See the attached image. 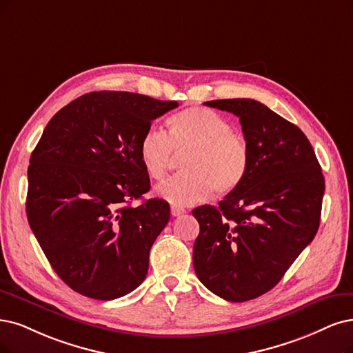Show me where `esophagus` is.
<instances>
[{
  "mask_svg": "<svg viewBox=\"0 0 353 353\" xmlns=\"http://www.w3.org/2000/svg\"><path fill=\"white\" fill-rule=\"evenodd\" d=\"M185 212H186L185 208H180V206H177V205H172V215H173V216H179V215L185 214Z\"/></svg>",
  "mask_w": 353,
  "mask_h": 353,
  "instance_id": "esophagus-1",
  "label": "esophagus"
}]
</instances>
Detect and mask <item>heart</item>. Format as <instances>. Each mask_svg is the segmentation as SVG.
I'll use <instances>...</instances> for the list:
<instances>
[{
  "label": "heart",
  "mask_w": 353,
  "mask_h": 353,
  "mask_svg": "<svg viewBox=\"0 0 353 353\" xmlns=\"http://www.w3.org/2000/svg\"><path fill=\"white\" fill-rule=\"evenodd\" d=\"M183 173L157 188L160 198L174 205H192L236 190L249 170L245 141L231 132L230 122L205 108H188L170 121V137L160 128H150L139 143V157L152 180H163L176 154H185Z\"/></svg>",
  "instance_id": "1"
}]
</instances>
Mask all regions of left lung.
Returning a JSON list of instances; mask_svg holds the SVG:
<instances>
[{
  "label": "left lung",
  "instance_id": "obj_1",
  "mask_svg": "<svg viewBox=\"0 0 353 353\" xmlns=\"http://www.w3.org/2000/svg\"><path fill=\"white\" fill-rule=\"evenodd\" d=\"M203 104L240 117L249 170L218 206L192 211L201 227L193 268L211 292L244 303L270 291L314 239L324 177L303 130L263 103L225 99Z\"/></svg>",
  "mask_w": 353,
  "mask_h": 353
}]
</instances>
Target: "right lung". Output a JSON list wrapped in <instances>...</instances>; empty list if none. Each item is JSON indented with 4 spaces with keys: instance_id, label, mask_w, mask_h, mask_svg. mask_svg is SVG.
<instances>
[{
    "instance_id": "add662e5",
    "label": "right lung",
    "mask_w": 353,
    "mask_h": 353,
    "mask_svg": "<svg viewBox=\"0 0 353 353\" xmlns=\"http://www.w3.org/2000/svg\"><path fill=\"white\" fill-rule=\"evenodd\" d=\"M177 101L93 91L62 108L30 157L26 212L57 275L71 290L110 301L145 279L170 205L134 201L150 190L139 143Z\"/></svg>"
}]
</instances>
